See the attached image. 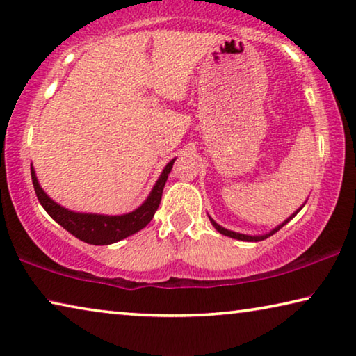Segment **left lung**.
<instances>
[{"label":"left lung","instance_id":"left-lung-1","mask_svg":"<svg viewBox=\"0 0 356 356\" xmlns=\"http://www.w3.org/2000/svg\"><path fill=\"white\" fill-rule=\"evenodd\" d=\"M307 201V200H306ZM306 201L302 202V206L300 207V209H296L295 212L291 213V216L286 218V220H284V222H282L280 225H277V227L275 228H273L270 231H268V233H264V234H242V233H236V231H231V229H227V228H223L222 225H218L216 220H213L211 216H209V220H211V223H212V227L216 228L220 234H223V236H228V238H233V239H238V241H247V242H258V241H263V239H266V238H269V236H273L275 231H279L282 227H284V225H286L290 222V220L296 216L298 212L301 211V209L304 207V204H306Z\"/></svg>","mask_w":356,"mask_h":356}]
</instances>
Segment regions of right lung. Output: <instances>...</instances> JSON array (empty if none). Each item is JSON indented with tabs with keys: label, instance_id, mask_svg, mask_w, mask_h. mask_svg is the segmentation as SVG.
<instances>
[{
	"label": "right lung",
	"instance_id": "add662e5",
	"mask_svg": "<svg viewBox=\"0 0 356 356\" xmlns=\"http://www.w3.org/2000/svg\"><path fill=\"white\" fill-rule=\"evenodd\" d=\"M174 161L172 158L168 165L163 168L160 177L152 187L147 198L143 204L128 213L120 216H106V213H92V212H76L63 207L58 202H55L50 196L42 190L41 184L36 177V171L31 165V180L35 187L36 196L41 206L46 209V212L52 217L56 223L61 225L66 231H70L72 236L81 239L87 244L93 245H109L128 238L134 233H138L143 228L147 227L150 220L154 218L158 206H160L163 188L168 180V174L171 172Z\"/></svg>",
	"mask_w": 356,
	"mask_h": 356
}]
</instances>
